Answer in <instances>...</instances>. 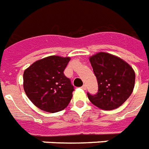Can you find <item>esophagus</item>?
<instances>
[{"mask_svg": "<svg viewBox=\"0 0 149 149\" xmlns=\"http://www.w3.org/2000/svg\"><path fill=\"white\" fill-rule=\"evenodd\" d=\"M81 88L84 89V90H86V88H87V85H86V84H84V85L81 87Z\"/></svg>", "mask_w": 149, "mask_h": 149, "instance_id": "1", "label": "esophagus"}]
</instances>
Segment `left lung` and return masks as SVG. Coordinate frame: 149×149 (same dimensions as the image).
Instances as JSON below:
<instances>
[{
    "instance_id": "8db88e82",
    "label": "left lung",
    "mask_w": 149,
    "mask_h": 149,
    "mask_svg": "<svg viewBox=\"0 0 149 149\" xmlns=\"http://www.w3.org/2000/svg\"><path fill=\"white\" fill-rule=\"evenodd\" d=\"M98 82V92L88 97L92 104L102 110H114L122 105L133 92L135 72L125 61L114 55L100 52L89 58Z\"/></svg>"
}]
</instances>
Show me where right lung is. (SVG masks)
<instances>
[{
    "mask_svg": "<svg viewBox=\"0 0 149 149\" xmlns=\"http://www.w3.org/2000/svg\"><path fill=\"white\" fill-rule=\"evenodd\" d=\"M69 61V57L49 56L35 61L24 71V91L37 107L55 113L70 102L74 87L64 74Z\"/></svg>",
    "mask_w": 149,
    "mask_h": 149,
    "instance_id": "right-lung-1",
    "label": "right lung"
}]
</instances>
